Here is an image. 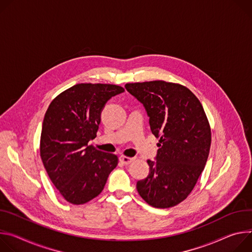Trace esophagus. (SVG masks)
Here are the masks:
<instances>
[{"label":"esophagus","instance_id":"34e87169","mask_svg":"<svg viewBox=\"0 0 252 252\" xmlns=\"http://www.w3.org/2000/svg\"><path fill=\"white\" fill-rule=\"evenodd\" d=\"M119 161H120L123 165H128V164H130V163H132V162L134 161V158H130V157L121 155V156L119 157Z\"/></svg>","mask_w":252,"mask_h":252}]
</instances>
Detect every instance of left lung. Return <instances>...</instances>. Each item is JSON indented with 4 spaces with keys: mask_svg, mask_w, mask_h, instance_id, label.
I'll return each mask as SVG.
<instances>
[{
    "mask_svg": "<svg viewBox=\"0 0 252 252\" xmlns=\"http://www.w3.org/2000/svg\"><path fill=\"white\" fill-rule=\"evenodd\" d=\"M125 88L143 104L159 138L156 161L147 160L149 175L137 182L138 193L153 207H173L191 193L209 155L211 130L204 109L180 84L159 80L127 83Z\"/></svg>",
    "mask_w": 252,
    "mask_h": 252,
    "instance_id": "8db88e82",
    "label": "left lung"
}]
</instances>
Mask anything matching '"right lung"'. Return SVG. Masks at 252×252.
Instances as JSON below:
<instances>
[{"label":"right lung","mask_w":252,"mask_h":252,"mask_svg":"<svg viewBox=\"0 0 252 252\" xmlns=\"http://www.w3.org/2000/svg\"><path fill=\"white\" fill-rule=\"evenodd\" d=\"M122 92L123 87L112 84L81 83L59 94L46 111L41 159L55 187L72 204L97 197L118 164L115 154L88 142L96 137L106 102Z\"/></svg>","instance_id":"add662e5"}]
</instances>
